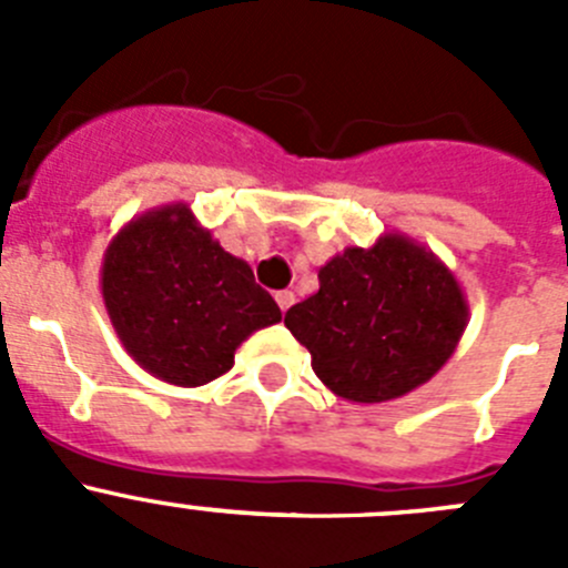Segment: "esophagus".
<instances>
[{
	"mask_svg": "<svg viewBox=\"0 0 568 568\" xmlns=\"http://www.w3.org/2000/svg\"><path fill=\"white\" fill-rule=\"evenodd\" d=\"M275 301H278V307L287 313L290 307H293L295 301V293H290V290H281V293H275Z\"/></svg>",
	"mask_w": 568,
	"mask_h": 568,
	"instance_id": "1",
	"label": "esophagus"
}]
</instances>
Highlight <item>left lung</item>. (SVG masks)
Returning <instances> with one entry per match:
<instances>
[{"mask_svg": "<svg viewBox=\"0 0 568 568\" xmlns=\"http://www.w3.org/2000/svg\"><path fill=\"white\" fill-rule=\"evenodd\" d=\"M469 304L444 261L404 233L346 247L284 324L338 398L384 404L433 378L458 349Z\"/></svg>", "mask_w": 568, "mask_h": 568, "instance_id": "1", "label": "left lung"}]
</instances>
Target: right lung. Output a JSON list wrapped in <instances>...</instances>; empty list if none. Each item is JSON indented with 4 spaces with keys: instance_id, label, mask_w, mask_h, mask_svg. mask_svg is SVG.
<instances>
[{
    "instance_id": "obj_1",
    "label": "right lung",
    "mask_w": 568,
    "mask_h": 568,
    "mask_svg": "<svg viewBox=\"0 0 568 568\" xmlns=\"http://www.w3.org/2000/svg\"><path fill=\"white\" fill-rule=\"evenodd\" d=\"M99 284L130 358L173 386L210 384L255 329L281 321L247 261L230 255L184 202L130 219L104 250Z\"/></svg>"
}]
</instances>
